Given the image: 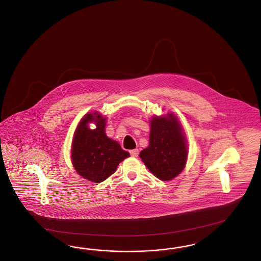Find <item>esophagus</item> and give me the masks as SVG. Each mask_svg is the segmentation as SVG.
<instances>
[{"label": "esophagus", "instance_id": "34e87169", "mask_svg": "<svg viewBox=\"0 0 261 261\" xmlns=\"http://www.w3.org/2000/svg\"><path fill=\"white\" fill-rule=\"evenodd\" d=\"M130 154L132 157H138L139 155V150L138 149H133V150H130Z\"/></svg>", "mask_w": 261, "mask_h": 261}]
</instances>
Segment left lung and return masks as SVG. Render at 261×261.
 Wrapping results in <instances>:
<instances>
[{"label":"left lung","mask_w":261,"mask_h":261,"mask_svg":"<svg viewBox=\"0 0 261 261\" xmlns=\"http://www.w3.org/2000/svg\"><path fill=\"white\" fill-rule=\"evenodd\" d=\"M149 146L140 158L160 180L169 181L182 172L188 157L186 139L177 119L155 117L150 121Z\"/></svg>","instance_id":"left-lung-1"}]
</instances>
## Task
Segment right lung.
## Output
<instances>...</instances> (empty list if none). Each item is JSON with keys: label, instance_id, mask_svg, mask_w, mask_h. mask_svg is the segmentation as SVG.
I'll return each instance as SVG.
<instances>
[{"label": "right lung", "instance_id": "add662e5", "mask_svg": "<svg viewBox=\"0 0 261 261\" xmlns=\"http://www.w3.org/2000/svg\"><path fill=\"white\" fill-rule=\"evenodd\" d=\"M89 122H95L97 128L90 129ZM105 123V119L97 113L87 114L79 122L72 141V165L79 175L91 182H103L116 171L119 163L130 156L119 142L106 136Z\"/></svg>", "mask_w": 261, "mask_h": 261}]
</instances>
